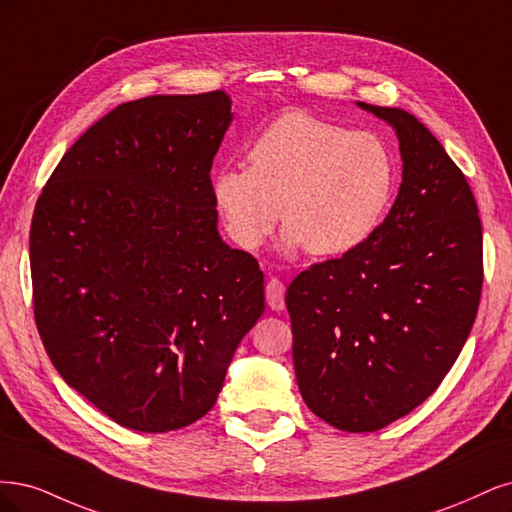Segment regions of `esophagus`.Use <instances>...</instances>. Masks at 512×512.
Segmentation results:
<instances>
[{"label": "esophagus", "mask_w": 512, "mask_h": 512, "mask_svg": "<svg viewBox=\"0 0 512 512\" xmlns=\"http://www.w3.org/2000/svg\"><path fill=\"white\" fill-rule=\"evenodd\" d=\"M266 302L272 310L285 308V285L278 278H270L266 285Z\"/></svg>", "instance_id": "esophagus-1"}]
</instances>
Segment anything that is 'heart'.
Here are the masks:
<instances>
[{"label":"heart","mask_w":512,"mask_h":512,"mask_svg":"<svg viewBox=\"0 0 512 512\" xmlns=\"http://www.w3.org/2000/svg\"><path fill=\"white\" fill-rule=\"evenodd\" d=\"M249 168L212 176V202L227 236L246 251L270 238L283 210V246L338 257L383 225L395 191L389 146L308 112H285L249 146Z\"/></svg>","instance_id":"heart-1"}]
</instances>
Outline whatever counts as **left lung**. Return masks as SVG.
I'll return each instance as SVG.
<instances>
[{"label": "left lung", "mask_w": 512, "mask_h": 512, "mask_svg": "<svg viewBox=\"0 0 512 512\" xmlns=\"http://www.w3.org/2000/svg\"><path fill=\"white\" fill-rule=\"evenodd\" d=\"M357 106L395 129L398 197L361 249L310 266L285 298L302 398L353 434L381 430L438 389L483 287V229L464 172L410 112Z\"/></svg>", "instance_id": "1"}]
</instances>
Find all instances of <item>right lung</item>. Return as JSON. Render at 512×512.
<instances>
[{
    "mask_svg": "<svg viewBox=\"0 0 512 512\" xmlns=\"http://www.w3.org/2000/svg\"><path fill=\"white\" fill-rule=\"evenodd\" d=\"M225 91L153 95L91 125L48 178L29 232L34 315L63 381L161 434L217 402L263 315V272L217 229L210 168Z\"/></svg>",
    "mask_w": 512,
    "mask_h": 512,
    "instance_id": "right-lung-1",
    "label": "right lung"
}]
</instances>
